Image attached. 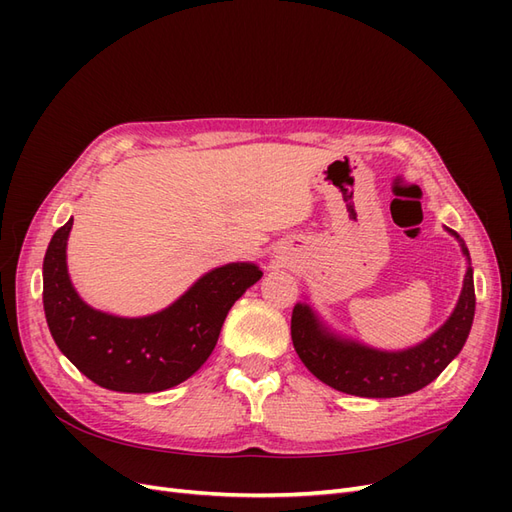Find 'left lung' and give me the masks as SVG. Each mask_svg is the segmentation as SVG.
Returning <instances> with one entry per match:
<instances>
[{
	"label": "left lung",
	"instance_id": "obj_1",
	"mask_svg": "<svg viewBox=\"0 0 512 512\" xmlns=\"http://www.w3.org/2000/svg\"><path fill=\"white\" fill-rule=\"evenodd\" d=\"M451 235L459 239L455 230ZM461 241V239H459ZM463 254L468 247L461 243ZM474 280L468 267L455 312L423 344L382 352L339 339L322 327L309 305H294L290 335L303 365L333 389L359 397H401L436 380L466 344L474 320Z\"/></svg>",
	"mask_w": 512,
	"mask_h": 512
}]
</instances>
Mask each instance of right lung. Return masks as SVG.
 Here are the masks:
<instances>
[{
    "instance_id": "obj_1",
    "label": "right lung",
    "mask_w": 512,
    "mask_h": 512,
    "mask_svg": "<svg viewBox=\"0 0 512 512\" xmlns=\"http://www.w3.org/2000/svg\"><path fill=\"white\" fill-rule=\"evenodd\" d=\"M72 220L55 230L44 254L42 301L51 335L70 363L102 389L158 393L188 380L213 352L228 309L256 284L250 262L215 269L164 312L117 318L85 305L70 284L66 241Z\"/></svg>"
}]
</instances>
